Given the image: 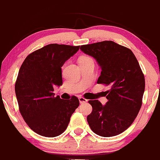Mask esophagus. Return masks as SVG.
Masks as SVG:
<instances>
[{
    "mask_svg": "<svg viewBox=\"0 0 160 160\" xmlns=\"http://www.w3.org/2000/svg\"><path fill=\"white\" fill-rule=\"evenodd\" d=\"M79 101H80V103H84V102H87V99L83 98V97H79Z\"/></svg>",
    "mask_w": 160,
    "mask_h": 160,
    "instance_id": "34e87169",
    "label": "esophagus"
}]
</instances>
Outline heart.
<instances>
[{
	"mask_svg": "<svg viewBox=\"0 0 160 160\" xmlns=\"http://www.w3.org/2000/svg\"><path fill=\"white\" fill-rule=\"evenodd\" d=\"M91 60V58L84 56V57H82V58H80V60Z\"/></svg>",
	"mask_w": 160,
	"mask_h": 160,
	"instance_id": "1",
	"label": "heart"
}]
</instances>
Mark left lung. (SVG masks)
<instances>
[{
    "label": "left lung",
    "instance_id": "obj_1",
    "mask_svg": "<svg viewBox=\"0 0 160 160\" xmlns=\"http://www.w3.org/2000/svg\"><path fill=\"white\" fill-rule=\"evenodd\" d=\"M80 50L101 67L97 83L110 86L105 105L89 100L93 108L87 118L89 126L100 137L120 134L133 122L142 106L145 78L137 59L130 49L111 40L82 45Z\"/></svg>",
    "mask_w": 160,
    "mask_h": 160
}]
</instances>
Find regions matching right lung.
Here are the masks:
<instances>
[{"label": "right lung", "instance_id": "add662e5", "mask_svg": "<svg viewBox=\"0 0 160 160\" xmlns=\"http://www.w3.org/2000/svg\"><path fill=\"white\" fill-rule=\"evenodd\" d=\"M80 46L51 43L30 53L23 62L15 83L19 110L28 127L45 137H55L67 129L80 105L73 96L54 97L53 87L63 83L61 67Z\"/></svg>", "mask_w": 160, "mask_h": 160}]
</instances>
